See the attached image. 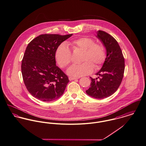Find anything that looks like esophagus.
Wrapping results in <instances>:
<instances>
[{
	"label": "esophagus",
	"instance_id": "1",
	"mask_svg": "<svg viewBox=\"0 0 146 146\" xmlns=\"http://www.w3.org/2000/svg\"><path fill=\"white\" fill-rule=\"evenodd\" d=\"M77 79H78V78H74V77H69L68 78V79L70 80V81L73 80Z\"/></svg>",
	"mask_w": 146,
	"mask_h": 146
}]
</instances>
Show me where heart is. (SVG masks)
Segmentation results:
<instances>
[{
  "instance_id": "obj_1",
  "label": "heart",
  "mask_w": 146,
  "mask_h": 146,
  "mask_svg": "<svg viewBox=\"0 0 146 146\" xmlns=\"http://www.w3.org/2000/svg\"><path fill=\"white\" fill-rule=\"evenodd\" d=\"M71 47L74 51H82L81 61L84 62L80 65H74L70 67L67 73L68 75L79 77L90 74L95 68L102 65L106 57L104 46L89 37H82L73 40ZM56 60L58 65L65 68L70 64L72 60V54L70 48L64 43L60 45L55 52Z\"/></svg>"
}]
</instances>
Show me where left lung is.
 <instances>
[{
  "label": "left lung",
  "mask_w": 146,
  "mask_h": 146,
  "mask_svg": "<svg viewBox=\"0 0 146 146\" xmlns=\"http://www.w3.org/2000/svg\"><path fill=\"white\" fill-rule=\"evenodd\" d=\"M96 37L106 48V58L100 70L96 74L99 76V80L90 78V86L86 92L94 98L103 99L113 95L119 88L124 72V58L118 42L113 36L100 30Z\"/></svg>",
  "instance_id": "1"
}]
</instances>
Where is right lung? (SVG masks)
Returning <instances> with one entry per match:
<instances>
[{
  "label": "right lung",
  "instance_id": "1",
  "mask_svg": "<svg viewBox=\"0 0 146 146\" xmlns=\"http://www.w3.org/2000/svg\"><path fill=\"white\" fill-rule=\"evenodd\" d=\"M72 34L40 35L28 44L22 61V77L27 90L43 102H52L64 93L70 81L56 65L58 47Z\"/></svg>",
  "mask_w": 146,
  "mask_h": 146
}]
</instances>
